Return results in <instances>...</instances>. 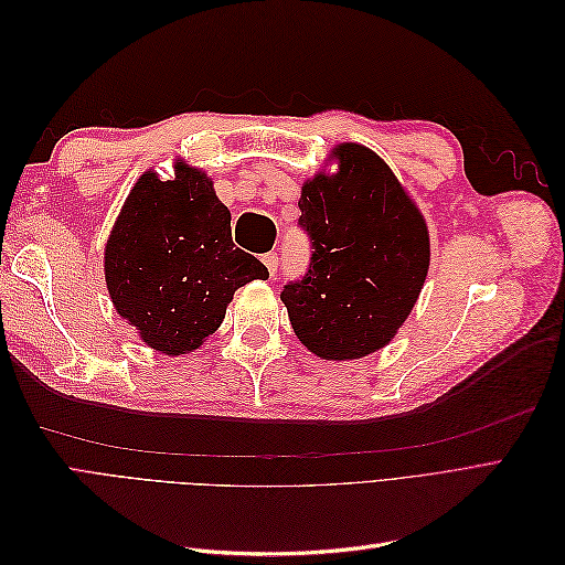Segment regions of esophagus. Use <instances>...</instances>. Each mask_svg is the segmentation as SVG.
<instances>
[{
    "label": "esophagus",
    "instance_id": "esophagus-1",
    "mask_svg": "<svg viewBox=\"0 0 565 565\" xmlns=\"http://www.w3.org/2000/svg\"><path fill=\"white\" fill-rule=\"evenodd\" d=\"M262 262H264V266L268 268L270 276H276V273H278V254H276V252H266V254L262 256Z\"/></svg>",
    "mask_w": 565,
    "mask_h": 565
}]
</instances>
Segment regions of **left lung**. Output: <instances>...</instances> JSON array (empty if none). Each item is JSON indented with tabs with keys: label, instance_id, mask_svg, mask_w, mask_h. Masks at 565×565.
Listing matches in <instances>:
<instances>
[{
	"label": "left lung",
	"instance_id": "obj_1",
	"mask_svg": "<svg viewBox=\"0 0 565 565\" xmlns=\"http://www.w3.org/2000/svg\"><path fill=\"white\" fill-rule=\"evenodd\" d=\"M337 172L301 185L311 237L303 280L282 303L301 344L322 361H358L391 344L429 273V226L391 167L361 143L332 148Z\"/></svg>",
	"mask_w": 565,
	"mask_h": 565
}]
</instances>
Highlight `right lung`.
<instances>
[{"label":"right lung","instance_id":"add662e5","mask_svg":"<svg viewBox=\"0 0 565 565\" xmlns=\"http://www.w3.org/2000/svg\"><path fill=\"white\" fill-rule=\"evenodd\" d=\"M104 273L117 316L172 358L218 330L237 287L268 278L256 256L233 245L214 181L181 158L172 179L152 169L136 179L106 241Z\"/></svg>","mask_w":565,"mask_h":565}]
</instances>
